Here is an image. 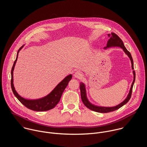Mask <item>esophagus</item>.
I'll use <instances>...</instances> for the list:
<instances>
[{
    "label": "esophagus",
    "mask_w": 147,
    "mask_h": 147,
    "mask_svg": "<svg viewBox=\"0 0 147 147\" xmlns=\"http://www.w3.org/2000/svg\"><path fill=\"white\" fill-rule=\"evenodd\" d=\"M74 76H75V78H76L80 79V78H82L83 74H82V73L80 71H76V72H75V74H74Z\"/></svg>",
    "instance_id": "obj_1"
}]
</instances>
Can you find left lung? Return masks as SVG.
<instances>
[{
    "label": "left lung",
    "mask_w": 147,
    "mask_h": 147,
    "mask_svg": "<svg viewBox=\"0 0 147 147\" xmlns=\"http://www.w3.org/2000/svg\"><path fill=\"white\" fill-rule=\"evenodd\" d=\"M108 36L110 38V39L108 40L106 46L104 47V49H107V48H109V47H112V46H118V47H121L125 53L129 58L131 62V64H132V69H134V63H133L134 62H133L132 58L131 57L130 53L127 50V49L125 47L122 40L119 37V36L118 35H117L114 33H111V34H108ZM133 74H134V80H133L132 83L131 84L129 92L127 98L120 104L117 105L115 106H114V107H101V106H97L92 104L88 101V100L87 98L85 85L83 83H80V92H81V98H82L83 104L88 109H89L93 111H96L98 113H106L113 111H115V110L119 109L123 105H125L126 103H127L128 101L131 98L133 85H134V82L135 81V71H133Z\"/></svg>",
    "instance_id": "8db88e82"
}]
</instances>
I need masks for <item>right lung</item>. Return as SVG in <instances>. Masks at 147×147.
<instances>
[{
    "instance_id": "obj_1",
    "label": "right lung",
    "mask_w": 147,
    "mask_h": 147,
    "mask_svg": "<svg viewBox=\"0 0 147 147\" xmlns=\"http://www.w3.org/2000/svg\"><path fill=\"white\" fill-rule=\"evenodd\" d=\"M23 46L24 45L22 46L18 51L16 59L14 62L13 65L11 69V85L12 92L14 95L16 97V98L19 100V101L22 104H23L25 107H26L27 108L32 110H34L36 111H47V110L52 109L59 102L61 96L63 94V92L68 84V82L71 80L72 76V75L70 74L67 76H66L61 82H60L57 85V86L52 90L51 93H50L48 95H47L46 96L43 98L37 99V100H27L22 98L17 93V92L15 89L13 83V70L15 66V64L16 63V61L18 58L19 53L20 50L23 47Z\"/></svg>"
}]
</instances>
